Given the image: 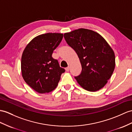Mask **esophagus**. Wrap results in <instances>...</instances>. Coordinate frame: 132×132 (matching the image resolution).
I'll return each instance as SVG.
<instances>
[{
    "label": "esophagus",
    "mask_w": 132,
    "mask_h": 132,
    "mask_svg": "<svg viewBox=\"0 0 132 132\" xmlns=\"http://www.w3.org/2000/svg\"><path fill=\"white\" fill-rule=\"evenodd\" d=\"M69 69H70V67L69 66V67H67V68H65V70H66L67 72H69Z\"/></svg>",
    "instance_id": "1"
}]
</instances>
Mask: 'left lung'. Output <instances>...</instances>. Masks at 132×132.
Listing matches in <instances>:
<instances>
[{"label":"left lung","instance_id":"1","mask_svg":"<svg viewBox=\"0 0 132 132\" xmlns=\"http://www.w3.org/2000/svg\"><path fill=\"white\" fill-rule=\"evenodd\" d=\"M64 37L81 64V74L75 77L78 84L91 92L104 87L115 66L114 52L106 41L99 34L85 28L65 33Z\"/></svg>","mask_w":132,"mask_h":132}]
</instances>
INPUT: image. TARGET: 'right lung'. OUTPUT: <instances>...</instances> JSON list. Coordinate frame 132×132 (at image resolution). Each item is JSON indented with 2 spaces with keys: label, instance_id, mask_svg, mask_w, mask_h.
I'll return each instance as SVG.
<instances>
[{
  "label": "right lung",
  "instance_id": "1",
  "mask_svg": "<svg viewBox=\"0 0 132 132\" xmlns=\"http://www.w3.org/2000/svg\"><path fill=\"white\" fill-rule=\"evenodd\" d=\"M63 34L47 33L35 37L29 43L22 53V75L24 81L40 94L55 89L65 69L52 57L53 51L58 46Z\"/></svg>",
  "mask_w": 132,
  "mask_h": 132
}]
</instances>
